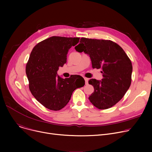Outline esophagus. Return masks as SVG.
Instances as JSON below:
<instances>
[{"label": "esophagus", "mask_w": 152, "mask_h": 152, "mask_svg": "<svg viewBox=\"0 0 152 152\" xmlns=\"http://www.w3.org/2000/svg\"><path fill=\"white\" fill-rule=\"evenodd\" d=\"M84 80H85V83H86V84H88V78H87V77H84Z\"/></svg>", "instance_id": "1"}]
</instances>
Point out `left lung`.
I'll use <instances>...</instances> for the list:
<instances>
[{
	"mask_svg": "<svg viewBox=\"0 0 152 152\" xmlns=\"http://www.w3.org/2000/svg\"><path fill=\"white\" fill-rule=\"evenodd\" d=\"M75 49L84 52L91 60L93 68L102 69L101 81L91 79L94 91L89 99L99 109L111 108L120 100L131 83L132 63L122 48L110 40L82 37Z\"/></svg>",
	"mask_w": 152,
	"mask_h": 152,
	"instance_id": "1",
	"label": "left lung"
}]
</instances>
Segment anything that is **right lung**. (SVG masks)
<instances>
[{
    "label": "right lung",
    "instance_id": "obj_1",
    "mask_svg": "<svg viewBox=\"0 0 152 152\" xmlns=\"http://www.w3.org/2000/svg\"><path fill=\"white\" fill-rule=\"evenodd\" d=\"M79 37L52 36L38 43L32 50L26 66L29 90L47 108L57 111L69 102L73 91L84 86L79 75L63 79L57 75L59 67L66 62L67 54Z\"/></svg>",
    "mask_w": 152,
    "mask_h": 152
}]
</instances>
